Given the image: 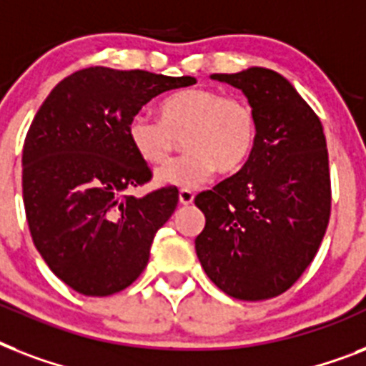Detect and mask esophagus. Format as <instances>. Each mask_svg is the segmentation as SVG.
Returning <instances> with one entry per match:
<instances>
[{
	"instance_id": "1",
	"label": "esophagus",
	"mask_w": 366,
	"mask_h": 366,
	"mask_svg": "<svg viewBox=\"0 0 366 366\" xmlns=\"http://www.w3.org/2000/svg\"><path fill=\"white\" fill-rule=\"evenodd\" d=\"M194 192L192 189H180L178 192V201H180V205H192L194 203Z\"/></svg>"
}]
</instances>
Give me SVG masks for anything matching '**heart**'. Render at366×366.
I'll return each mask as SVG.
<instances>
[{
	"label": "heart",
	"instance_id": "b5f03b06",
	"mask_svg": "<svg viewBox=\"0 0 366 366\" xmlns=\"http://www.w3.org/2000/svg\"><path fill=\"white\" fill-rule=\"evenodd\" d=\"M127 138L146 165H161L184 138L186 154L169 161L155 174L163 186L192 189L214 171L229 174L249 159L256 138L252 106L239 97L212 89H184L161 100L159 119L134 116Z\"/></svg>",
	"mask_w": 366,
	"mask_h": 366
}]
</instances>
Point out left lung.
<instances>
[{"label":"left lung","instance_id":"left-lung-1","mask_svg":"<svg viewBox=\"0 0 366 366\" xmlns=\"http://www.w3.org/2000/svg\"><path fill=\"white\" fill-rule=\"evenodd\" d=\"M241 89L256 138L239 172L201 192L195 252L212 283L237 300L283 295L306 272L330 218L329 152L317 114L277 71L212 74Z\"/></svg>","mask_w":366,"mask_h":366}]
</instances>
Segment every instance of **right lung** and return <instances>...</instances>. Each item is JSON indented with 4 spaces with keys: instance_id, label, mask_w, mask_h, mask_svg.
<instances>
[{
    "instance_id": "obj_1",
    "label": "right lung",
    "mask_w": 366,
    "mask_h": 366,
    "mask_svg": "<svg viewBox=\"0 0 366 366\" xmlns=\"http://www.w3.org/2000/svg\"><path fill=\"white\" fill-rule=\"evenodd\" d=\"M194 83L94 66L64 77L37 110L22 149L26 220L51 272L79 295H116L148 264L178 189L129 195L152 171L131 148L127 125L157 94Z\"/></svg>"
}]
</instances>
